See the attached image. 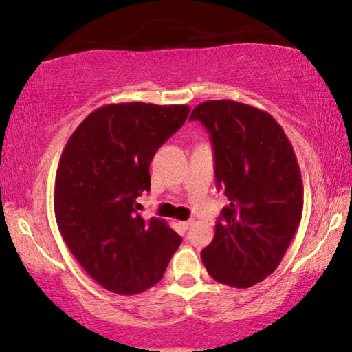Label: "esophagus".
<instances>
[{
    "label": "esophagus",
    "instance_id": "obj_1",
    "mask_svg": "<svg viewBox=\"0 0 352 352\" xmlns=\"http://www.w3.org/2000/svg\"><path fill=\"white\" fill-rule=\"evenodd\" d=\"M192 223H194V221H182V223H179V226H181V228L184 229V230H187V229H189L190 226H192Z\"/></svg>",
    "mask_w": 352,
    "mask_h": 352
}]
</instances>
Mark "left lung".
Returning <instances> with one entry per match:
<instances>
[{"mask_svg":"<svg viewBox=\"0 0 352 352\" xmlns=\"http://www.w3.org/2000/svg\"><path fill=\"white\" fill-rule=\"evenodd\" d=\"M189 120L210 133L216 186L229 199L201 259L216 282L253 287L276 271L300 226L296 155L280 124L253 105L206 100Z\"/></svg>","mask_w":352,"mask_h":352,"instance_id":"left-lung-1","label":"left lung"}]
</instances>
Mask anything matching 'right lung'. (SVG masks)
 I'll use <instances>...</instances> for the list:
<instances>
[{
  "label": "right lung",
  "mask_w": 352,
  "mask_h": 352,
  "mask_svg": "<svg viewBox=\"0 0 352 352\" xmlns=\"http://www.w3.org/2000/svg\"><path fill=\"white\" fill-rule=\"evenodd\" d=\"M190 112L189 105L109 104L72 134L57 166V228L81 267L105 290L136 295L160 282L181 237L165 221L138 214L151 190L155 152Z\"/></svg>",
  "instance_id": "right-lung-1"
}]
</instances>
